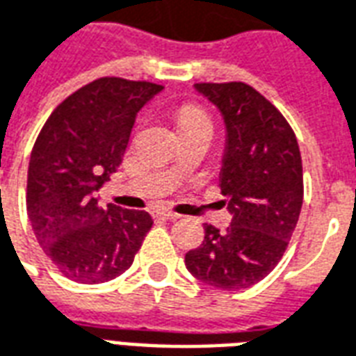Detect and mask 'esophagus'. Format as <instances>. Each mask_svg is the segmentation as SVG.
Listing matches in <instances>:
<instances>
[{
    "instance_id": "34e87169",
    "label": "esophagus",
    "mask_w": 356,
    "mask_h": 356,
    "mask_svg": "<svg viewBox=\"0 0 356 356\" xmlns=\"http://www.w3.org/2000/svg\"><path fill=\"white\" fill-rule=\"evenodd\" d=\"M156 213L162 217V219H170V221H175V219L181 217L179 213H175V211H170V209H158Z\"/></svg>"
}]
</instances>
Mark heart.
Wrapping results in <instances>:
<instances>
[{"mask_svg": "<svg viewBox=\"0 0 356 356\" xmlns=\"http://www.w3.org/2000/svg\"><path fill=\"white\" fill-rule=\"evenodd\" d=\"M179 125L183 124H193V122H209L208 114L200 108V106H194V104H186L183 108L179 110L177 114Z\"/></svg>", "mask_w": 356, "mask_h": 356, "instance_id": "obj_1", "label": "heart"}]
</instances>
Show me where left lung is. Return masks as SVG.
<instances>
[{
	"label": "left lung",
	"mask_w": 356,
	"mask_h": 356,
	"mask_svg": "<svg viewBox=\"0 0 356 356\" xmlns=\"http://www.w3.org/2000/svg\"><path fill=\"white\" fill-rule=\"evenodd\" d=\"M225 122L219 185L232 221L204 225V242L185 255L188 273L221 290L250 288L276 267L303 204L298 139L275 104L242 81L194 83Z\"/></svg>",
	"instance_id": "left-lung-1"
}]
</instances>
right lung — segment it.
<instances>
[{"label": "right lung", "instance_id": "right-lung-1", "mask_svg": "<svg viewBox=\"0 0 356 356\" xmlns=\"http://www.w3.org/2000/svg\"><path fill=\"white\" fill-rule=\"evenodd\" d=\"M162 86L101 78L53 110L28 165L26 209L43 252L74 282H108L131 267L152 227L147 211L101 206L139 110Z\"/></svg>", "mask_w": 356, "mask_h": 356}]
</instances>
